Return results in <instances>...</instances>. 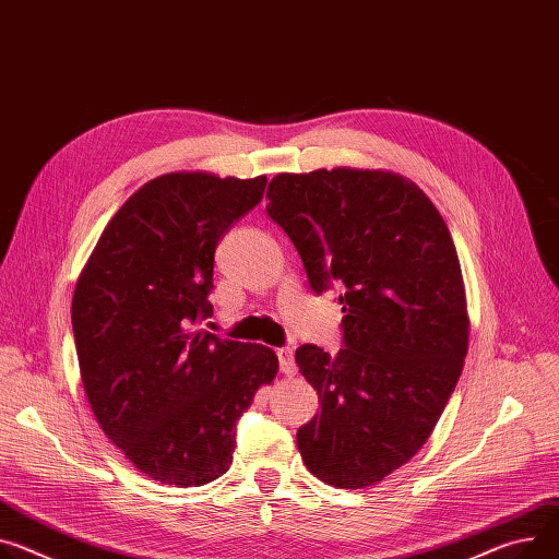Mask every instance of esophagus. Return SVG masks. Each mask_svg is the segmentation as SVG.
<instances>
[{
  "label": "esophagus",
  "instance_id": "34e87169",
  "mask_svg": "<svg viewBox=\"0 0 559 559\" xmlns=\"http://www.w3.org/2000/svg\"><path fill=\"white\" fill-rule=\"evenodd\" d=\"M277 358H280V369H282V373L293 376V373L297 371V367H295V358H293V349H290V347H282V349H277Z\"/></svg>",
  "mask_w": 559,
  "mask_h": 559
}]
</instances>
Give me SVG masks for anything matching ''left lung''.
<instances>
[{"label":"left lung","mask_w":559,"mask_h":559,"mask_svg":"<svg viewBox=\"0 0 559 559\" xmlns=\"http://www.w3.org/2000/svg\"><path fill=\"white\" fill-rule=\"evenodd\" d=\"M266 199L311 288L345 290V349L295 352L322 407L297 429V450L329 486H373L425 445L463 369L469 318L452 235L390 169L282 171Z\"/></svg>","instance_id":"8db88e82"}]
</instances>
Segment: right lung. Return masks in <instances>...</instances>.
Segmentation results:
<instances>
[{
	"instance_id": "obj_1",
	"label": "right lung",
	"mask_w": 559,
	"mask_h": 559,
	"mask_svg": "<svg viewBox=\"0 0 559 559\" xmlns=\"http://www.w3.org/2000/svg\"><path fill=\"white\" fill-rule=\"evenodd\" d=\"M266 181L199 169L147 181L78 277L71 322L84 394L107 439L158 484L226 475L237 418L277 376L273 349L192 326L212 313L214 248Z\"/></svg>"
}]
</instances>
